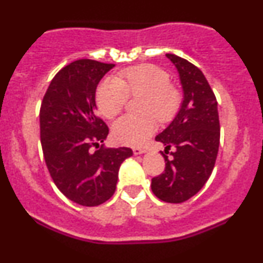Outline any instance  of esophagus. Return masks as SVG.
Listing matches in <instances>:
<instances>
[{"label": "esophagus", "mask_w": 263, "mask_h": 263, "mask_svg": "<svg viewBox=\"0 0 263 263\" xmlns=\"http://www.w3.org/2000/svg\"><path fill=\"white\" fill-rule=\"evenodd\" d=\"M147 152L146 147H135L134 148V153L136 156L137 155H143V153Z\"/></svg>", "instance_id": "34e87169"}]
</instances>
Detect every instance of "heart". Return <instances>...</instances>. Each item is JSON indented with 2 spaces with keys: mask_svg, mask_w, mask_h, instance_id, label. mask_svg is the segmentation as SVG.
I'll use <instances>...</instances> for the list:
<instances>
[{
  "mask_svg": "<svg viewBox=\"0 0 263 263\" xmlns=\"http://www.w3.org/2000/svg\"><path fill=\"white\" fill-rule=\"evenodd\" d=\"M142 99V115H126L112 126L114 138L126 146L143 143L156 129V119L161 122L170 121L177 114L182 96L171 84L170 74L156 65L143 64L120 71L117 78L102 80L96 90V104L107 119L117 116L128 100V96Z\"/></svg>",
  "mask_w": 263,
  "mask_h": 263,
  "instance_id": "1",
  "label": "heart"
}]
</instances>
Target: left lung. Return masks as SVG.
Segmentation results:
<instances>
[{
	"label": "left lung",
	"mask_w": 263,
	"mask_h": 263,
	"mask_svg": "<svg viewBox=\"0 0 263 263\" xmlns=\"http://www.w3.org/2000/svg\"><path fill=\"white\" fill-rule=\"evenodd\" d=\"M165 57L179 74L183 101L173 121L156 137L164 144L161 153L165 168L153 178L151 188L158 199L177 204L194 197L211 176L219 151L220 123L218 101L200 69L174 54Z\"/></svg>",
	"instance_id": "8db88e82"
}]
</instances>
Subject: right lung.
I'll return each mask as SVG.
<instances>
[{
    "mask_svg": "<svg viewBox=\"0 0 263 263\" xmlns=\"http://www.w3.org/2000/svg\"><path fill=\"white\" fill-rule=\"evenodd\" d=\"M115 64L79 59L57 73L42 101L41 143L53 182L69 200L98 206L114 195L131 148H105L108 127L96 114L98 84Z\"/></svg>",
    "mask_w": 263,
    "mask_h": 263,
    "instance_id": "add662e5",
    "label": "right lung"
}]
</instances>
